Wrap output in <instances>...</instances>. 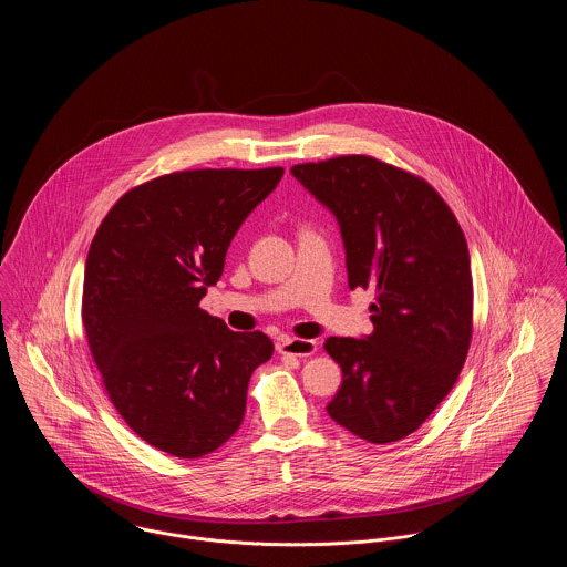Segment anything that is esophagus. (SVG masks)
Segmentation results:
<instances>
[{"label":"esophagus","instance_id":"34e87169","mask_svg":"<svg viewBox=\"0 0 567 567\" xmlns=\"http://www.w3.org/2000/svg\"><path fill=\"white\" fill-rule=\"evenodd\" d=\"M319 349L317 340H306V338H281L277 342V351L284 355H297V358H310Z\"/></svg>","mask_w":567,"mask_h":567}]
</instances>
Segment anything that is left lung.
<instances>
[{
    "instance_id": "obj_1",
    "label": "left lung",
    "mask_w": 567,
    "mask_h": 567,
    "mask_svg": "<svg viewBox=\"0 0 567 567\" xmlns=\"http://www.w3.org/2000/svg\"><path fill=\"white\" fill-rule=\"evenodd\" d=\"M336 216L349 288H371L373 333L324 340L342 384L327 414L375 445L412 434L458 380L472 342L465 234L416 174L367 155L292 165Z\"/></svg>"
}]
</instances>
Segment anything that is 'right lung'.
I'll list each match as a JSON object with an SVG mask.
<instances>
[{
	"label": "right lung",
	"instance_id": "right-lung-1",
	"mask_svg": "<svg viewBox=\"0 0 567 567\" xmlns=\"http://www.w3.org/2000/svg\"><path fill=\"white\" fill-rule=\"evenodd\" d=\"M284 167L183 169L126 192L89 246L82 324L109 400L148 445L200 458L240 427L261 331L198 308L246 216Z\"/></svg>",
	"mask_w": 567,
	"mask_h": 567
}]
</instances>
